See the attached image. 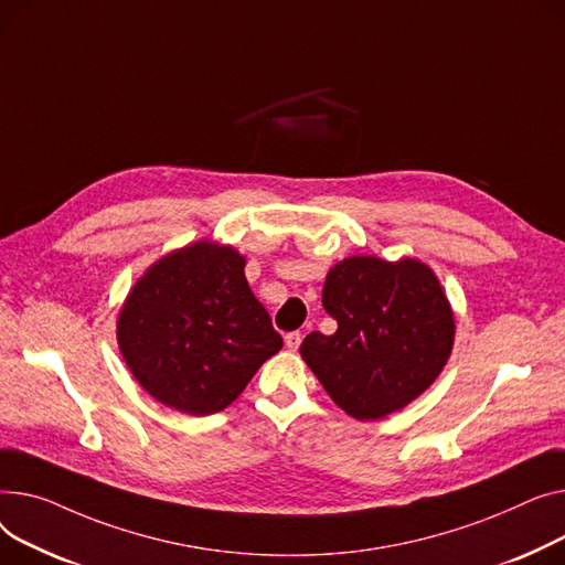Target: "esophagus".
I'll return each instance as SVG.
<instances>
[{
	"label": "esophagus",
	"instance_id": "34e87169",
	"mask_svg": "<svg viewBox=\"0 0 565 565\" xmlns=\"http://www.w3.org/2000/svg\"><path fill=\"white\" fill-rule=\"evenodd\" d=\"M298 344H301V335H298V333H287V335H285V347H287L289 351H296Z\"/></svg>",
	"mask_w": 565,
	"mask_h": 565
}]
</instances>
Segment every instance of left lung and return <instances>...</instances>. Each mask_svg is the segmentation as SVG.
<instances>
[{
  "instance_id": "left-lung-1",
  "label": "left lung",
  "mask_w": 565,
  "mask_h": 565,
  "mask_svg": "<svg viewBox=\"0 0 565 565\" xmlns=\"http://www.w3.org/2000/svg\"><path fill=\"white\" fill-rule=\"evenodd\" d=\"M321 306L338 330L310 333L301 358L330 399L360 422L406 408L451 355L454 310L422 259L344 257L326 274Z\"/></svg>"
}]
</instances>
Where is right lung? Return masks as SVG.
Returning a JSON list of instances; mask_svg holds the SVG:
<instances>
[{
  "label": "right lung",
  "mask_w": 565,
  "mask_h": 565,
  "mask_svg": "<svg viewBox=\"0 0 565 565\" xmlns=\"http://www.w3.org/2000/svg\"><path fill=\"white\" fill-rule=\"evenodd\" d=\"M244 267L237 248L203 239L161 255L131 285L118 310V349L166 408L193 417L227 408L282 349Z\"/></svg>",
  "instance_id": "1"
}]
</instances>
